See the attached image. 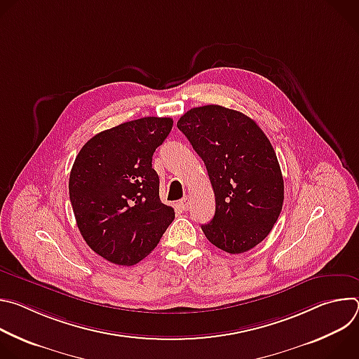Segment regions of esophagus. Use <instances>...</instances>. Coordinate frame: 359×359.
Segmentation results:
<instances>
[{
    "instance_id": "34e87169",
    "label": "esophagus",
    "mask_w": 359,
    "mask_h": 359,
    "mask_svg": "<svg viewBox=\"0 0 359 359\" xmlns=\"http://www.w3.org/2000/svg\"><path fill=\"white\" fill-rule=\"evenodd\" d=\"M190 204H191V198H190V197H184V198H182V200L179 201V206H180L182 210H184V212H187V210L190 209Z\"/></svg>"
}]
</instances>
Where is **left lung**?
I'll use <instances>...</instances> for the list:
<instances>
[{
    "label": "left lung",
    "instance_id": "8db88e82",
    "mask_svg": "<svg viewBox=\"0 0 359 359\" xmlns=\"http://www.w3.org/2000/svg\"><path fill=\"white\" fill-rule=\"evenodd\" d=\"M177 128L206 165L216 213L201 230L223 251L240 254L262 243L284 201L276 151L252 119L220 105L187 111Z\"/></svg>",
    "mask_w": 359,
    "mask_h": 359
}]
</instances>
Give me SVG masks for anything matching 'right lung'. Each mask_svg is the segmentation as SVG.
I'll return each mask as SVG.
<instances>
[{
  "mask_svg": "<svg viewBox=\"0 0 359 359\" xmlns=\"http://www.w3.org/2000/svg\"><path fill=\"white\" fill-rule=\"evenodd\" d=\"M172 118L146 116L89 139L69 175V198L86 244L105 260L133 266L158 245L175 219L151 168Z\"/></svg>",
  "mask_w": 359,
  "mask_h": 359,
  "instance_id": "obj_1",
  "label": "right lung"
}]
</instances>
